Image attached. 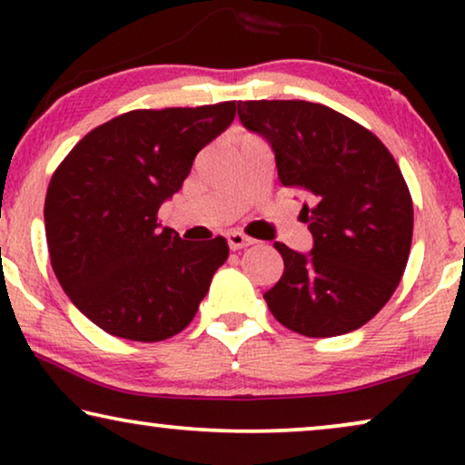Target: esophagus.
Returning a JSON list of instances; mask_svg holds the SVG:
<instances>
[{
  "mask_svg": "<svg viewBox=\"0 0 465 465\" xmlns=\"http://www.w3.org/2000/svg\"><path fill=\"white\" fill-rule=\"evenodd\" d=\"M226 241H228V247H231V250H243V247L253 245V239H250L247 234L239 232V231L226 232Z\"/></svg>",
  "mask_w": 465,
  "mask_h": 465,
  "instance_id": "1",
  "label": "esophagus"
}]
</instances>
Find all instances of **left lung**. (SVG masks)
<instances>
[{"mask_svg": "<svg viewBox=\"0 0 465 465\" xmlns=\"http://www.w3.org/2000/svg\"><path fill=\"white\" fill-rule=\"evenodd\" d=\"M239 120L275 152L279 182L304 196L313 250L275 243L283 275L264 294L279 323L339 336L371 322L409 262L412 199L377 135L309 101H239Z\"/></svg>", "mask_w": 465, "mask_h": 465, "instance_id": "left-lung-1", "label": "left lung"}]
</instances>
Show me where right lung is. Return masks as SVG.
Segmentation results:
<instances>
[{
  "instance_id": "obj_1",
  "label": "right lung",
  "mask_w": 465,
  "mask_h": 465,
  "mask_svg": "<svg viewBox=\"0 0 465 465\" xmlns=\"http://www.w3.org/2000/svg\"><path fill=\"white\" fill-rule=\"evenodd\" d=\"M234 112V101L126 112L54 171L44 203L50 262L69 301L107 334L156 342L193 322L228 243L182 239L156 213Z\"/></svg>"
}]
</instances>
